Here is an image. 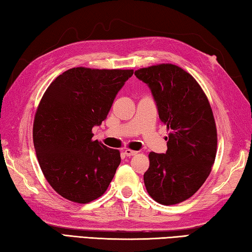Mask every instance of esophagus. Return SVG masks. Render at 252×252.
Wrapping results in <instances>:
<instances>
[{"label":"esophagus","instance_id":"1","mask_svg":"<svg viewBox=\"0 0 252 252\" xmlns=\"http://www.w3.org/2000/svg\"><path fill=\"white\" fill-rule=\"evenodd\" d=\"M125 155H126L127 157L136 156V155H137V151H135V150H131V149H126V150H125Z\"/></svg>","mask_w":252,"mask_h":252}]
</instances>
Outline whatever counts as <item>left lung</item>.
<instances>
[{"label":"left lung","instance_id":"8db88e82","mask_svg":"<svg viewBox=\"0 0 252 252\" xmlns=\"http://www.w3.org/2000/svg\"><path fill=\"white\" fill-rule=\"evenodd\" d=\"M135 75L148 84L169 130L167 153L148 156L146 189L159 204L174 205L195 194L211 173L217 151L214 115L201 85L178 65H150Z\"/></svg>","mask_w":252,"mask_h":252}]
</instances>
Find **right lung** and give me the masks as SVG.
Returning <instances> with one entry per match:
<instances>
[{"mask_svg":"<svg viewBox=\"0 0 252 252\" xmlns=\"http://www.w3.org/2000/svg\"><path fill=\"white\" fill-rule=\"evenodd\" d=\"M134 70L69 69L47 88L35 113L32 140L40 169L65 200L102 196L121 163L120 150L92 140Z\"/></svg>","mask_w":252,"mask_h":252,"instance_id":"right-lung-1","label":"right lung"}]
</instances>
